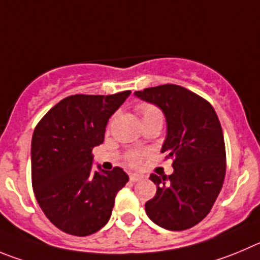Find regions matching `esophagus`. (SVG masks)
<instances>
[{
    "label": "esophagus",
    "instance_id": "obj_1",
    "mask_svg": "<svg viewBox=\"0 0 260 260\" xmlns=\"http://www.w3.org/2000/svg\"><path fill=\"white\" fill-rule=\"evenodd\" d=\"M144 178V176H141V174H137V173H131L129 174V179L132 182H137V181H141V179Z\"/></svg>",
    "mask_w": 260,
    "mask_h": 260
}]
</instances>
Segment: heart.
Here are the masks:
<instances>
[{
	"label": "heart",
	"instance_id": "b5f03b06",
	"mask_svg": "<svg viewBox=\"0 0 260 260\" xmlns=\"http://www.w3.org/2000/svg\"><path fill=\"white\" fill-rule=\"evenodd\" d=\"M138 110L142 115V120L144 122H147V120H160L163 122V114L157 108H155L154 105H150V104H142V105L138 106ZM140 152L132 151L127 155V160L129 161V164L135 166V164L138 163L140 160Z\"/></svg>",
	"mask_w": 260,
	"mask_h": 260
}]
</instances>
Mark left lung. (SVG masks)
I'll use <instances>...</instances> for the list:
<instances>
[{
	"mask_svg": "<svg viewBox=\"0 0 260 260\" xmlns=\"http://www.w3.org/2000/svg\"><path fill=\"white\" fill-rule=\"evenodd\" d=\"M135 96L163 111L167 136L161 152L173 157L171 176H150L156 193L145 204L147 217L169 231L191 229L209 214L224 181L219 119L207 100L176 84L136 91Z\"/></svg>",
	"mask_w": 260,
	"mask_h": 260,
	"instance_id": "left-lung-1",
	"label": "left lung"
}]
</instances>
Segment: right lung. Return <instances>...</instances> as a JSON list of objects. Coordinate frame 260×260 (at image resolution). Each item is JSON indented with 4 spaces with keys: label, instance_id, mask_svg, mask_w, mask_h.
I'll list each match as a JSON object with an SVG mask.
<instances>
[{
    "label": "right lung",
    "instance_id": "1",
    "mask_svg": "<svg viewBox=\"0 0 260 260\" xmlns=\"http://www.w3.org/2000/svg\"><path fill=\"white\" fill-rule=\"evenodd\" d=\"M131 91L110 96L74 94L53 106L31 137V185L46 217L74 236L109 222L114 201L129 177L122 168L93 171L92 149L104 142L110 116Z\"/></svg>",
    "mask_w": 260,
    "mask_h": 260
}]
</instances>
